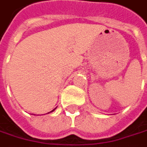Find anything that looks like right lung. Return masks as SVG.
I'll return each instance as SVG.
<instances>
[{
  "mask_svg": "<svg viewBox=\"0 0 147 147\" xmlns=\"http://www.w3.org/2000/svg\"><path fill=\"white\" fill-rule=\"evenodd\" d=\"M54 109H56V108H54ZM54 109H53V110H52V111H51L50 113H52V112H53V111H54Z\"/></svg>",
  "mask_w": 147,
  "mask_h": 147,
  "instance_id": "add662e5",
  "label": "right lung"
}]
</instances>
